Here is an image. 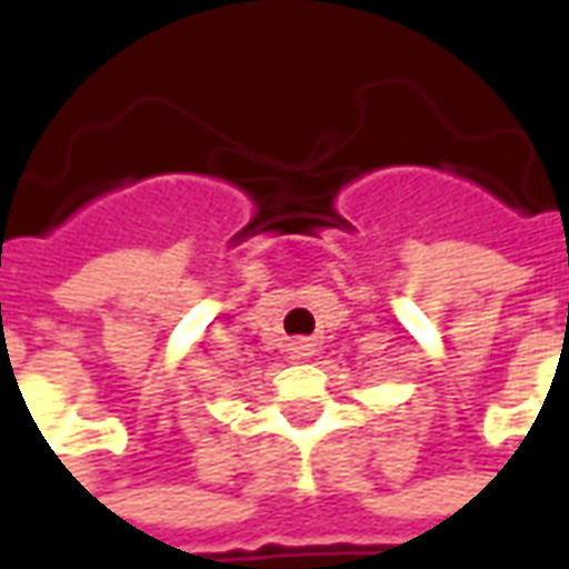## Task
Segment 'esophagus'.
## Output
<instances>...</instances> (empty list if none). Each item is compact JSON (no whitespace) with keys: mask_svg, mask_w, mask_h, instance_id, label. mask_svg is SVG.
Listing matches in <instances>:
<instances>
[{"mask_svg":"<svg viewBox=\"0 0 569 569\" xmlns=\"http://www.w3.org/2000/svg\"><path fill=\"white\" fill-rule=\"evenodd\" d=\"M289 353H292L296 359H305L313 353V345H310L308 338H298V341H292V345H289Z\"/></svg>","mask_w":569,"mask_h":569,"instance_id":"34e87169","label":"esophagus"}]
</instances>
